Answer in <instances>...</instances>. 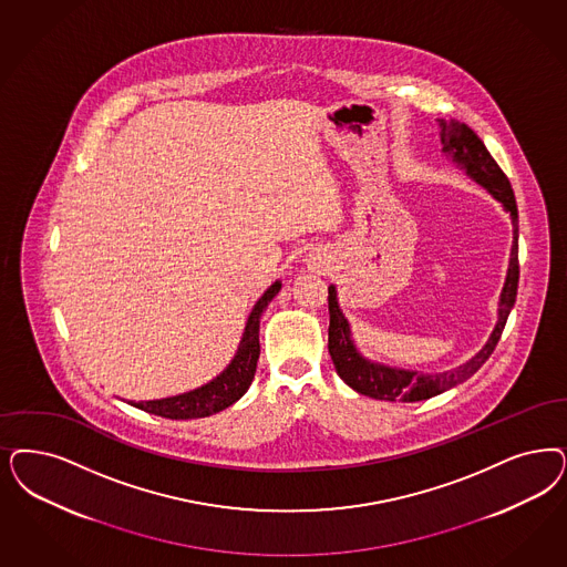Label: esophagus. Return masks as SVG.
I'll return each instance as SVG.
<instances>
[{
  "label": "esophagus",
  "mask_w": 567,
  "mask_h": 567,
  "mask_svg": "<svg viewBox=\"0 0 567 567\" xmlns=\"http://www.w3.org/2000/svg\"><path fill=\"white\" fill-rule=\"evenodd\" d=\"M313 266H316V268H320V264H313Z\"/></svg>",
  "instance_id": "34e87169"
}]
</instances>
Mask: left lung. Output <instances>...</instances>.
Here are the masks:
<instances>
[{
  "label": "left lung",
  "mask_w": 567,
  "mask_h": 567,
  "mask_svg": "<svg viewBox=\"0 0 567 567\" xmlns=\"http://www.w3.org/2000/svg\"><path fill=\"white\" fill-rule=\"evenodd\" d=\"M442 127V144L444 153L452 158V163L461 165L467 176L473 177L477 184H482L489 195L498 203H503L505 212L511 214L513 221V247H511V259H508L507 280L498 301V320L496 327L489 334L488 343L475 353L467 364L454 369V371L437 372V374H423V372L404 371V369H391L385 364H377L367 360L358 352L352 339V329L348 318L339 310L337 301V289L329 287V353L337 374L352 388V390L369 395L374 400H388V402H421L433 398L437 393L467 381L471 374L482 369V364L488 360L503 329L507 324L511 308L515 306L517 297V282H519V259H517V240H519V228H517V203L511 188L508 177L503 174L498 163L492 158L488 148L480 136L467 127L465 123L456 118H437Z\"/></svg>",
  "instance_id": "1"
}]
</instances>
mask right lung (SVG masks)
<instances>
[{
	"label": "right lung",
	"mask_w": 567,
	"mask_h": 567,
	"mask_svg": "<svg viewBox=\"0 0 567 567\" xmlns=\"http://www.w3.org/2000/svg\"><path fill=\"white\" fill-rule=\"evenodd\" d=\"M280 287H282L280 280H276L272 287L259 297V301L255 303L254 310L249 313L247 327H245L233 362L226 367V371L219 372L214 381H209L203 388L172 395V398L132 402V406L156 414V416L176 419V421L203 419V416H209V414L233 406L236 400H240L245 395V391L249 390V385L254 381L257 360H259V318H261V313L266 312L268 303L272 301L276 293L280 291Z\"/></svg>",
	"instance_id": "add662e5"
}]
</instances>
